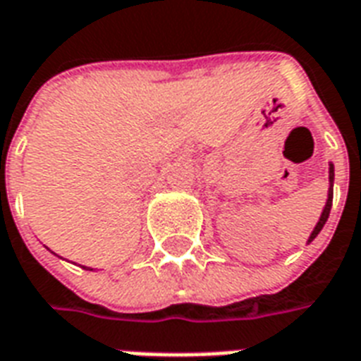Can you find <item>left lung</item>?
<instances>
[{"mask_svg":"<svg viewBox=\"0 0 361 361\" xmlns=\"http://www.w3.org/2000/svg\"><path fill=\"white\" fill-rule=\"evenodd\" d=\"M334 177H335V173H334V164H329V190H328V201H326V207H324V211L322 214H320V220H318V224L314 226V230H312L311 237H309V241L307 243H311L314 237L322 231L324 224L328 222V216H329V211H331V201H334Z\"/></svg>","mask_w":361,"mask_h":361,"instance_id":"left-lung-1","label":"left lung"}]
</instances>
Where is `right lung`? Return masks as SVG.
<instances>
[{"mask_svg":"<svg viewBox=\"0 0 361 361\" xmlns=\"http://www.w3.org/2000/svg\"><path fill=\"white\" fill-rule=\"evenodd\" d=\"M82 267H85V265H82ZM85 269H90V267H85ZM92 271V269H90Z\"/></svg>","mask_w":361,"mask_h":361,"instance_id":"1","label":"right lung"}]
</instances>
